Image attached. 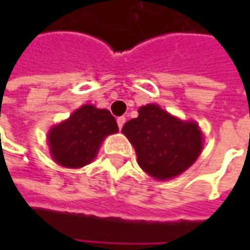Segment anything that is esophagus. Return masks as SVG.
Returning a JSON list of instances; mask_svg holds the SVG:
<instances>
[{"label": "esophagus", "instance_id": "obj_1", "mask_svg": "<svg viewBox=\"0 0 250 250\" xmlns=\"http://www.w3.org/2000/svg\"><path fill=\"white\" fill-rule=\"evenodd\" d=\"M125 123V117H119L117 119V125H119V128H122Z\"/></svg>", "mask_w": 250, "mask_h": 250}]
</instances>
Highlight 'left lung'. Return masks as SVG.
I'll return each instance as SVG.
<instances>
[{"label": "left lung", "instance_id": "left-lung-1", "mask_svg": "<svg viewBox=\"0 0 250 250\" xmlns=\"http://www.w3.org/2000/svg\"><path fill=\"white\" fill-rule=\"evenodd\" d=\"M122 131L134 146L143 171L158 179H171L188 169L203 149V136L192 122H181L156 104L139 108V117Z\"/></svg>", "mask_w": 250, "mask_h": 250}]
</instances>
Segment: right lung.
<instances>
[{"instance_id":"obj_1","label":"right lung","mask_w":250,"mask_h":250,"mask_svg":"<svg viewBox=\"0 0 250 250\" xmlns=\"http://www.w3.org/2000/svg\"><path fill=\"white\" fill-rule=\"evenodd\" d=\"M117 131V122L108 110L82 105L66 122L49 131L52 158L66 168L85 167L97 156L104 137Z\"/></svg>"}]
</instances>
